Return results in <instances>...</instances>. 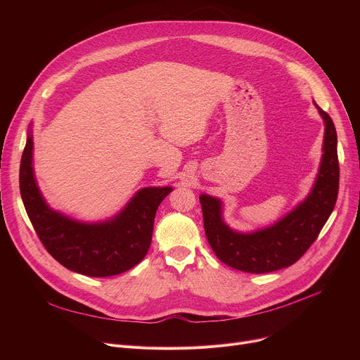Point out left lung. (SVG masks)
I'll return each mask as SVG.
<instances>
[{
    "label": "left lung",
    "mask_w": 360,
    "mask_h": 360,
    "mask_svg": "<svg viewBox=\"0 0 360 360\" xmlns=\"http://www.w3.org/2000/svg\"><path fill=\"white\" fill-rule=\"evenodd\" d=\"M314 105L326 127L323 158L309 194L292 212L267 228L239 232L224 221L220 198L200 195L207 240L226 266L254 274L286 269L308 251L333 213L340 175L337 132L328 113Z\"/></svg>",
    "instance_id": "1"
}]
</instances>
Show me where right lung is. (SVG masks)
Listing matches in <instances>:
<instances>
[{
  "instance_id": "add662e5",
  "label": "right lung",
  "mask_w": 360,
  "mask_h": 360,
  "mask_svg": "<svg viewBox=\"0 0 360 360\" xmlns=\"http://www.w3.org/2000/svg\"><path fill=\"white\" fill-rule=\"evenodd\" d=\"M172 186H146L122 210L101 221L75 220L53 210L37 186L32 124L20 163V194L26 213L46 251L74 273L90 277L121 274L146 257L158 207Z\"/></svg>"
}]
</instances>
